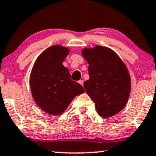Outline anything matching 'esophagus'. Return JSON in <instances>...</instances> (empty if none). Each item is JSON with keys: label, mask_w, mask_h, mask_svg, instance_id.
I'll use <instances>...</instances> for the list:
<instances>
[{"label": "esophagus", "mask_w": 156, "mask_h": 156, "mask_svg": "<svg viewBox=\"0 0 156 156\" xmlns=\"http://www.w3.org/2000/svg\"><path fill=\"white\" fill-rule=\"evenodd\" d=\"M78 83H79L81 85V86H83V80H80V81H78Z\"/></svg>", "instance_id": "34e87169"}]
</instances>
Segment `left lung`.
<instances>
[{"label":"left lung","instance_id":"8db88e82","mask_svg":"<svg viewBox=\"0 0 156 156\" xmlns=\"http://www.w3.org/2000/svg\"><path fill=\"white\" fill-rule=\"evenodd\" d=\"M88 62L90 78L83 87L95 104L98 113L109 118L122 110L130 93L129 72L117 54L107 47L96 46L82 50Z\"/></svg>","mask_w":156,"mask_h":156}]
</instances>
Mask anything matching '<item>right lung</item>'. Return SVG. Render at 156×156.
I'll use <instances>...</instances> for the list:
<instances>
[{"instance_id": "add662e5", "label": "right lung", "mask_w": 156, "mask_h": 156, "mask_svg": "<svg viewBox=\"0 0 156 156\" xmlns=\"http://www.w3.org/2000/svg\"><path fill=\"white\" fill-rule=\"evenodd\" d=\"M69 52L62 46L49 47L37 57L30 75L34 100L53 115L62 113L75 96L84 92L81 84L72 81L69 69L62 64Z\"/></svg>"}]
</instances>
